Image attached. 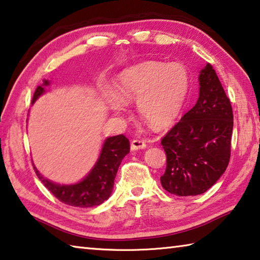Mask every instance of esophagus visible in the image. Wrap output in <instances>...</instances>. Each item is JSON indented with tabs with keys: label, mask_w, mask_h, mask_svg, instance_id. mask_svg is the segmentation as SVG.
Instances as JSON below:
<instances>
[{
	"label": "esophagus",
	"mask_w": 260,
	"mask_h": 260,
	"mask_svg": "<svg viewBox=\"0 0 260 260\" xmlns=\"http://www.w3.org/2000/svg\"><path fill=\"white\" fill-rule=\"evenodd\" d=\"M147 147L146 142H143V141H140V140H133L131 142V150H139V149H144Z\"/></svg>",
	"instance_id": "esophagus-1"
}]
</instances>
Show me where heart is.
I'll return each mask as SVG.
<instances>
[{"mask_svg":"<svg viewBox=\"0 0 260 260\" xmlns=\"http://www.w3.org/2000/svg\"><path fill=\"white\" fill-rule=\"evenodd\" d=\"M191 87V74L182 63L148 60L121 71L114 89L103 93L104 102L114 114L126 111V103L136 101L141 119L153 128L173 124L182 112Z\"/></svg>","mask_w":260,"mask_h":260,"instance_id":"obj_1","label":"heart"}]
</instances>
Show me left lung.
I'll list each match as a JSON object with an SVG mask.
<instances>
[{"instance_id": "1", "label": "left lung", "mask_w": 260, "mask_h": 260, "mask_svg": "<svg viewBox=\"0 0 260 260\" xmlns=\"http://www.w3.org/2000/svg\"><path fill=\"white\" fill-rule=\"evenodd\" d=\"M196 104L164 139L167 164L160 183L177 196L204 193L225 173L231 157L233 110L211 64L199 74Z\"/></svg>"}]
</instances>
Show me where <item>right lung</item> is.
Instances as JSON below:
<instances>
[{
    "label": "right lung",
    "mask_w": 260,
    "mask_h": 260,
    "mask_svg": "<svg viewBox=\"0 0 260 260\" xmlns=\"http://www.w3.org/2000/svg\"><path fill=\"white\" fill-rule=\"evenodd\" d=\"M50 86L49 80L43 81L33 95L32 104L39 98L47 93L46 87ZM129 152V141L124 135L110 136L104 140L98 160L89 172L78 182L56 183L43 177L34 166L35 173L40 181L52 195L64 204L77 208H93L102 204L111 196L119 165L127 153Z\"/></svg>",
    "instance_id": "right-lung-1"
}]
</instances>
